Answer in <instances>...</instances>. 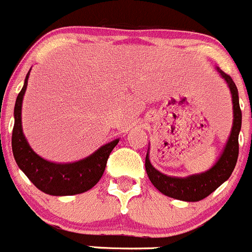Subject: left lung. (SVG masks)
<instances>
[{
  "instance_id": "left-lung-1",
  "label": "left lung",
  "mask_w": 252,
  "mask_h": 252,
  "mask_svg": "<svg viewBox=\"0 0 252 252\" xmlns=\"http://www.w3.org/2000/svg\"><path fill=\"white\" fill-rule=\"evenodd\" d=\"M221 78L226 82L232 99V128L230 131L229 139L225 144L222 153L218 160L209 170L199 174L179 178V176H170L160 173L154 168L149 159V148H148L147 157H145V170L148 178L161 194L176 200L183 201H199L205 199L206 196L215 191L222 183L226 182L234 171L236 165L237 157H239V133L241 130V109L239 104V92L231 77L222 72L220 68H216Z\"/></svg>"
}]
</instances>
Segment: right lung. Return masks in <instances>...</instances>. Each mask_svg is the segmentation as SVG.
<instances>
[{
	"label": "right lung",
	"mask_w": 252,
	"mask_h": 252,
	"mask_svg": "<svg viewBox=\"0 0 252 252\" xmlns=\"http://www.w3.org/2000/svg\"><path fill=\"white\" fill-rule=\"evenodd\" d=\"M17 95L15 104V126L12 131V152L18 168L41 191L53 196L82 194L99 182L105 170L107 160L119 139H114L98 148L93 154L74 163H52L39 157L30 147L22 129V102L27 89L28 77Z\"/></svg>",
	"instance_id": "1"
}]
</instances>
